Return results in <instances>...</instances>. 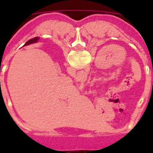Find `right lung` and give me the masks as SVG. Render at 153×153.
I'll return each mask as SVG.
<instances>
[{"mask_svg": "<svg viewBox=\"0 0 153 153\" xmlns=\"http://www.w3.org/2000/svg\"><path fill=\"white\" fill-rule=\"evenodd\" d=\"M38 40H39V37H34V38L33 39H30V40H29L27 42L26 44H24V46L29 45V44H34V43H36Z\"/></svg>", "mask_w": 153, "mask_h": 153, "instance_id": "add662e5", "label": "right lung"}]
</instances>
